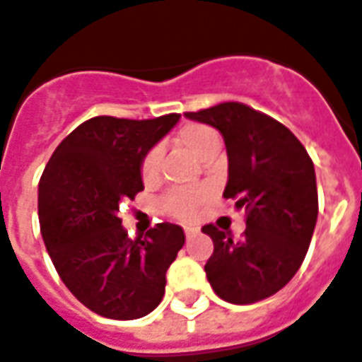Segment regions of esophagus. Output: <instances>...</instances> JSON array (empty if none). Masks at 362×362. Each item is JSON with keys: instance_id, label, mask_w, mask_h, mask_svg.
Wrapping results in <instances>:
<instances>
[{"instance_id": "1", "label": "esophagus", "mask_w": 362, "mask_h": 362, "mask_svg": "<svg viewBox=\"0 0 362 362\" xmlns=\"http://www.w3.org/2000/svg\"><path fill=\"white\" fill-rule=\"evenodd\" d=\"M184 232H186V240H192L197 235V228H186Z\"/></svg>"}]
</instances>
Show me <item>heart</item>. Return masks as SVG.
<instances>
[{"mask_svg":"<svg viewBox=\"0 0 362 362\" xmlns=\"http://www.w3.org/2000/svg\"><path fill=\"white\" fill-rule=\"evenodd\" d=\"M176 141L197 159H203L211 149L221 147L218 132L211 127H205V124H186V127H182L178 136H176ZM157 174H159V153L149 151L141 160V178L149 184V182H153L157 178ZM199 202H202L199 192L173 189V192H168L165 195L163 207H165L168 215L176 216V218H192Z\"/></svg>","mask_w":362,"mask_h":362,"instance_id":"b5f03b06","label":"heart"}]
</instances>
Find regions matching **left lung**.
Listing matches in <instances>:
<instances>
[{"label":"left lung","mask_w":362,"mask_h":362,"mask_svg":"<svg viewBox=\"0 0 362 362\" xmlns=\"http://www.w3.org/2000/svg\"><path fill=\"white\" fill-rule=\"evenodd\" d=\"M186 117L222 134L228 153L224 197L247 211L240 240L213 224L202 228L215 245L205 264L209 284L234 305L274 296L296 276L315 232L313 160L284 124L243 103H221Z\"/></svg>","instance_id":"8db88e82"}]
</instances>
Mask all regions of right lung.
<instances>
[{
	"instance_id": "1",
	"label": "right lung",
	"mask_w": 362,
	"mask_h": 362,
	"mask_svg": "<svg viewBox=\"0 0 362 362\" xmlns=\"http://www.w3.org/2000/svg\"><path fill=\"white\" fill-rule=\"evenodd\" d=\"M178 120L93 117L59 144L40 178V230L53 267L72 296L101 317L149 315L186 242L170 222L130 240L119 218L120 203L144 189V157Z\"/></svg>"
}]
</instances>
